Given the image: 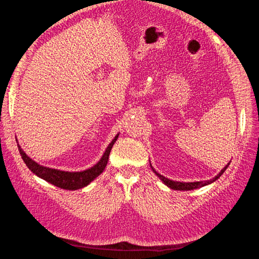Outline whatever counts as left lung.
I'll return each instance as SVG.
<instances>
[{"label": "left lung", "mask_w": 259, "mask_h": 259, "mask_svg": "<svg viewBox=\"0 0 259 259\" xmlns=\"http://www.w3.org/2000/svg\"><path fill=\"white\" fill-rule=\"evenodd\" d=\"M229 164H230V162L227 164V165L219 171V174L217 175V176H215L213 179H210V180H207V182H194V183H183V182H174V180H170V179H168V178H166V177H164V176H162V175H160L158 171H156L152 166H151V164H150V166H151V168H152V170L154 171V174H156V176H158L162 182L165 184L167 187H169L170 189H174V190H184V191H188V190H193V189H198V188H201V187H204V186H206V185H209V184H211V183H214L215 180H217L219 177H221L223 174H224V171L228 168V166H229Z\"/></svg>", "instance_id": "8db88e82"}]
</instances>
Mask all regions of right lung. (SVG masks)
<instances>
[{
  "mask_svg": "<svg viewBox=\"0 0 259 259\" xmlns=\"http://www.w3.org/2000/svg\"><path fill=\"white\" fill-rule=\"evenodd\" d=\"M117 137H119V134H117L113 138V140L110 144H109L104 155L101 156V159L95 164V165L89 169L81 170V171H66V170H60V169H56V168L42 166L38 163H36L35 161H33L32 159H30L29 156L25 152H23V150L20 148L19 145H17V146H18V150L20 152V155H21L23 162L26 163L28 168L32 171L33 174L46 180V182L54 185V186L61 188V189L77 190V189H81V188L90 185L94 179L103 173L105 167L107 166V163L109 160V154H110L111 149H112L114 143L116 142Z\"/></svg>",
  "mask_w": 259,
  "mask_h": 259,
  "instance_id": "add662e5",
  "label": "right lung"
}]
</instances>
